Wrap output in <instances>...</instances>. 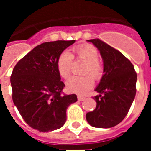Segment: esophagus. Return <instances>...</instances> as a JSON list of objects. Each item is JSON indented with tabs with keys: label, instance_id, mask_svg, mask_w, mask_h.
<instances>
[{
	"label": "esophagus",
	"instance_id": "1",
	"mask_svg": "<svg viewBox=\"0 0 151 151\" xmlns=\"http://www.w3.org/2000/svg\"><path fill=\"white\" fill-rule=\"evenodd\" d=\"M85 99V97H84V96H82V95H78V101H84V100Z\"/></svg>",
	"mask_w": 151,
	"mask_h": 151
}]
</instances>
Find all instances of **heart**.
Masks as SVG:
<instances>
[{"mask_svg": "<svg viewBox=\"0 0 151 151\" xmlns=\"http://www.w3.org/2000/svg\"><path fill=\"white\" fill-rule=\"evenodd\" d=\"M74 58L85 62L81 71L84 76L69 78L66 81V88L73 93L85 94L93 87V78L95 81L101 79L104 71V64L98 59L99 53L95 47L90 44L76 45L73 47V54L68 50H63L57 58V70L62 78L69 77Z\"/></svg>", "mask_w": 151, "mask_h": 151, "instance_id": "obj_1", "label": "heart"}]
</instances>
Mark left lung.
<instances>
[{"instance_id": "left-lung-1", "label": "left lung", "mask_w": 151, "mask_h": 151, "mask_svg": "<svg viewBox=\"0 0 151 151\" xmlns=\"http://www.w3.org/2000/svg\"><path fill=\"white\" fill-rule=\"evenodd\" d=\"M101 54L104 74L95 91L97 106L86 114L88 122L93 127L111 128L124 119L136 94L137 73L133 64L120 51L101 40H88Z\"/></svg>"}]
</instances>
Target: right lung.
Instances as JSON below:
<instances>
[{
  "label": "right lung",
  "instance_id": "add662e5",
  "mask_svg": "<svg viewBox=\"0 0 151 151\" xmlns=\"http://www.w3.org/2000/svg\"><path fill=\"white\" fill-rule=\"evenodd\" d=\"M72 41H48L36 46L18 61L10 76L12 98L28 125L47 132L61 128L66 109L77 101L76 94H65L57 70V58Z\"/></svg>",
  "mask_w": 151,
  "mask_h": 151
}]
</instances>
